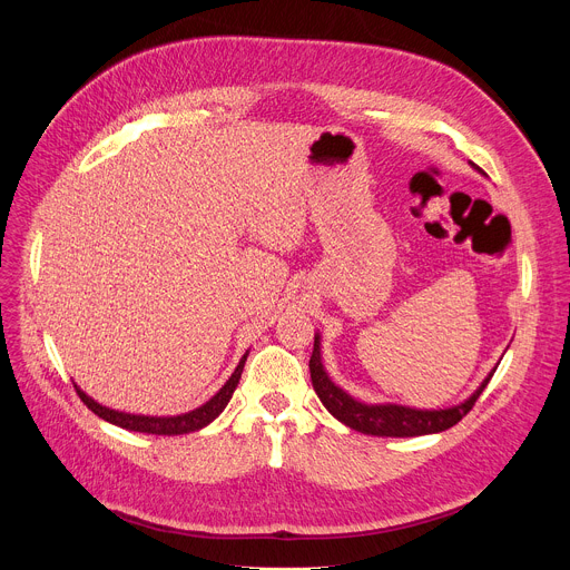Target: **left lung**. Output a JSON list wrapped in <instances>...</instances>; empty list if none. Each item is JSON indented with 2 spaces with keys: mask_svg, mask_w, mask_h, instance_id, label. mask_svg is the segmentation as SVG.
Masks as SVG:
<instances>
[{
  "mask_svg": "<svg viewBox=\"0 0 570 570\" xmlns=\"http://www.w3.org/2000/svg\"><path fill=\"white\" fill-rule=\"evenodd\" d=\"M469 165L478 174H482V169L475 167L473 161H469ZM497 367L482 379V383L473 390V394L466 396L462 403L451 405V409L426 411V409H411V405H401V403H363V401L354 399L352 394H347L343 387H338L330 379L327 370H324V365H322L320 334H315L313 354L308 361L313 390L320 396L324 409H327L345 426H350L358 433H365V435H376V438H417V435L442 433V431L455 426L473 409L475 399L482 394L487 383H490Z\"/></svg>",
  "mask_w": 570,
  "mask_h": 570,
  "instance_id": "obj_1",
  "label": "left lung"
}]
</instances>
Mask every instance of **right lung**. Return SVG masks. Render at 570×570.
<instances>
[{
	"label": "right lung",
	"instance_id": "right-lung-1",
	"mask_svg": "<svg viewBox=\"0 0 570 570\" xmlns=\"http://www.w3.org/2000/svg\"><path fill=\"white\" fill-rule=\"evenodd\" d=\"M248 354L250 352L240 356L236 370L225 381V385L209 401H205L200 409H194L189 413L174 415V417H150V415H130V413L112 411V409H106V405L97 403L92 396H88L76 383H73V387H76L80 401H83L95 415H99L101 420H106V422H110L119 429L135 431V433H148V435H185V433H194V431L205 429L207 424H212L225 411V405L229 403V399H232V394L238 385V379H240L243 365H246V361H248Z\"/></svg>",
	"mask_w": 570,
	"mask_h": 570
}]
</instances>
